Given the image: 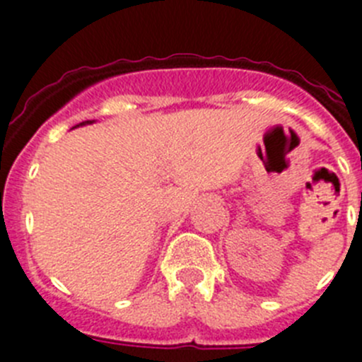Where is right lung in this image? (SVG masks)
<instances>
[{
  "mask_svg": "<svg viewBox=\"0 0 362 362\" xmlns=\"http://www.w3.org/2000/svg\"><path fill=\"white\" fill-rule=\"evenodd\" d=\"M93 122H94V120H87V122H81V124H78V125H76V127H80V125H87V124H93Z\"/></svg>",
  "mask_w": 362,
  "mask_h": 362,
  "instance_id": "add662e5",
  "label": "right lung"
}]
</instances>
